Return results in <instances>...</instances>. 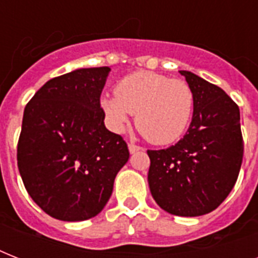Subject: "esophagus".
Listing matches in <instances>:
<instances>
[{
  "mask_svg": "<svg viewBox=\"0 0 258 258\" xmlns=\"http://www.w3.org/2000/svg\"><path fill=\"white\" fill-rule=\"evenodd\" d=\"M128 150H130V153L134 154V153H137V151H141L142 147H139V146H137V145H134V143H130Z\"/></svg>",
  "mask_w": 258,
  "mask_h": 258,
  "instance_id": "1",
  "label": "esophagus"
}]
</instances>
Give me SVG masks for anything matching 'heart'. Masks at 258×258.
<instances>
[{
	"mask_svg": "<svg viewBox=\"0 0 258 258\" xmlns=\"http://www.w3.org/2000/svg\"><path fill=\"white\" fill-rule=\"evenodd\" d=\"M116 96H103L100 105L113 131L120 133L137 113V128L154 145H170L187 128L194 93L187 83L154 72H134L115 87Z\"/></svg>",
	"mask_w": 258,
	"mask_h": 258,
	"instance_id": "b5f03b06",
	"label": "heart"
}]
</instances>
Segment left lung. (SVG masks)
I'll use <instances>...</instances> for the list:
<instances>
[{"label": "left lung", "mask_w": 258, "mask_h": 258, "mask_svg": "<svg viewBox=\"0 0 258 258\" xmlns=\"http://www.w3.org/2000/svg\"><path fill=\"white\" fill-rule=\"evenodd\" d=\"M194 93L187 133L176 145L149 150V186L165 212L198 217L217 209L232 191L242 163L240 108L224 89L179 71Z\"/></svg>", "instance_id": "obj_1"}]
</instances>
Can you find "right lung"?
<instances>
[{
  "mask_svg": "<svg viewBox=\"0 0 258 258\" xmlns=\"http://www.w3.org/2000/svg\"><path fill=\"white\" fill-rule=\"evenodd\" d=\"M111 68H80L46 82L24 109L17 165L28 194L56 220L103 210L130 158L104 125L100 95Z\"/></svg>",
  "mask_w": 258,
  "mask_h": 258,
  "instance_id": "right-lung-1",
  "label": "right lung"
}]
</instances>
